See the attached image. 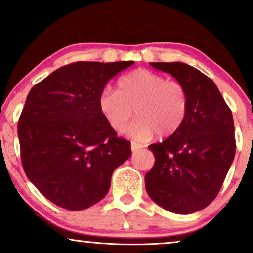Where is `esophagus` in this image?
Listing matches in <instances>:
<instances>
[{
	"mask_svg": "<svg viewBox=\"0 0 253 253\" xmlns=\"http://www.w3.org/2000/svg\"><path fill=\"white\" fill-rule=\"evenodd\" d=\"M141 147H143V145H140V144H135V143L130 144V149H132V151H138V150H140Z\"/></svg>",
	"mask_w": 253,
	"mask_h": 253,
	"instance_id": "obj_1",
	"label": "esophagus"
}]
</instances>
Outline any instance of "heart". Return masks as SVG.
Here are the masks:
<instances>
[{"mask_svg":"<svg viewBox=\"0 0 253 253\" xmlns=\"http://www.w3.org/2000/svg\"><path fill=\"white\" fill-rule=\"evenodd\" d=\"M101 113L117 132H123L135 114L138 119L128 134L135 140H147L157 133L169 136L181 128L187 118L189 97L187 89L176 80L163 75L136 70L118 81V90H103L98 98Z\"/></svg>","mask_w":253,"mask_h":253,"instance_id":"b5f03b06","label":"heart"}]
</instances>
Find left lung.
Here are the masks:
<instances>
[{
    "mask_svg": "<svg viewBox=\"0 0 253 253\" xmlns=\"http://www.w3.org/2000/svg\"><path fill=\"white\" fill-rule=\"evenodd\" d=\"M187 89V118L181 128L149 146L155 164L145 175L151 199L164 210L191 214L215 199L236 155L232 112L215 83L188 64L150 63Z\"/></svg>",
    "mask_w": 253,
    "mask_h": 253,
    "instance_id": "obj_1",
    "label": "left lung"
}]
</instances>
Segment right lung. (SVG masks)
Wrapping results in <instances>:
<instances>
[{
	"instance_id": "1",
	"label": "right lung",
	"mask_w": 253,
	"mask_h": 253,
	"mask_svg": "<svg viewBox=\"0 0 253 253\" xmlns=\"http://www.w3.org/2000/svg\"><path fill=\"white\" fill-rule=\"evenodd\" d=\"M134 62H76L31 89L17 124L25 173L43 196L82 211L106 196L110 178L130 157L98 107L110 78Z\"/></svg>"
}]
</instances>
